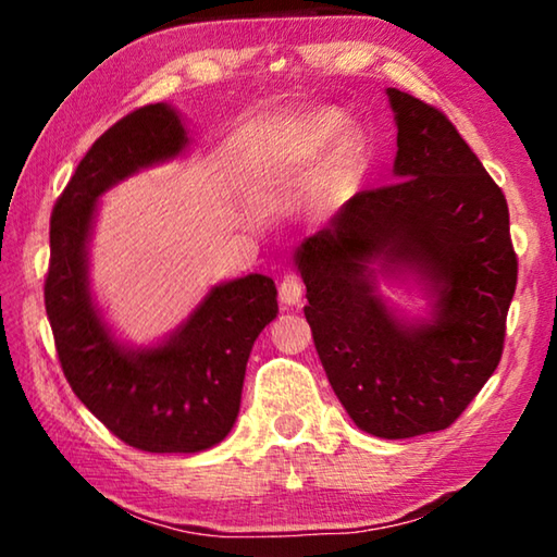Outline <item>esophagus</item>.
<instances>
[{
  "label": "esophagus",
  "mask_w": 557,
  "mask_h": 557,
  "mask_svg": "<svg viewBox=\"0 0 557 557\" xmlns=\"http://www.w3.org/2000/svg\"><path fill=\"white\" fill-rule=\"evenodd\" d=\"M301 297H305V285H301L299 277L287 275L285 280H282V285H280V301H282V305L299 307Z\"/></svg>",
  "instance_id": "1"
}]
</instances>
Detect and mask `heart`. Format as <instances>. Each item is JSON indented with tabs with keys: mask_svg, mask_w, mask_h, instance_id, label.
<instances>
[{
	"mask_svg": "<svg viewBox=\"0 0 557 557\" xmlns=\"http://www.w3.org/2000/svg\"><path fill=\"white\" fill-rule=\"evenodd\" d=\"M346 127V117L338 110L322 108L297 120L287 129L285 157L295 166H314L322 162L329 149L336 143L332 154V166L326 176V199H334L338 191L351 186L358 176V166L363 159V143L356 132H341Z\"/></svg>",
	"mask_w": 557,
	"mask_h": 557,
	"instance_id": "b5f03b06",
	"label": "heart"
}]
</instances>
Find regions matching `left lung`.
<instances>
[{
  "instance_id": "8db88e82",
  "label": "left lung",
  "mask_w": 557,
  "mask_h": 557,
  "mask_svg": "<svg viewBox=\"0 0 557 557\" xmlns=\"http://www.w3.org/2000/svg\"><path fill=\"white\" fill-rule=\"evenodd\" d=\"M398 152L388 186L361 191L295 252L305 317L358 428L405 440L449 428L504 351L518 262L504 191L428 102L388 88ZM419 282L431 317L405 320L377 277Z\"/></svg>"
}]
</instances>
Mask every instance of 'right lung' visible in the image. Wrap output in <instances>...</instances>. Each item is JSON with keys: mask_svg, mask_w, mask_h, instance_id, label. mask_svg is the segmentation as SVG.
Listing matches in <instances>:
<instances>
[{"mask_svg": "<svg viewBox=\"0 0 557 557\" xmlns=\"http://www.w3.org/2000/svg\"><path fill=\"white\" fill-rule=\"evenodd\" d=\"M191 137L178 112L157 102L115 122L63 188L51 213L46 314L65 381L112 435L143 451L211 449L233 430L252 344L277 317L268 275L209 289L172 334L127 346L90 292L88 245L98 199L139 169L184 154Z\"/></svg>", "mask_w": 557, "mask_h": 557, "instance_id": "add662e5", "label": "right lung"}]
</instances>
